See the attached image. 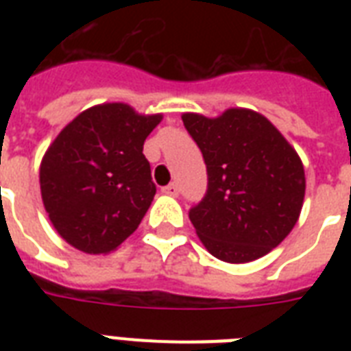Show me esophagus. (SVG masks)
<instances>
[{
	"instance_id": "34e87169",
	"label": "esophagus",
	"mask_w": 351,
	"mask_h": 351,
	"mask_svg": "<svg viewBox=\"0 0 351 351\" xmlns=\"http://www.w3.org/2000/svg\"><path fill=\"white\" fill-rule=\"evenodd\" d=\"M162 191H164L165 195H169V197H176V195L180 193V187H178V184L173 182V184H169V186H165Z\"/></svg>"
}]
</instances>
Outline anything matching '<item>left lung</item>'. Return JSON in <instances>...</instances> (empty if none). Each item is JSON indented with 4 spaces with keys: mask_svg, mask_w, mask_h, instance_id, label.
<instances>
[{
    "mask_svg": "<svg viewBox=\"0 0 351 351\" xmlns=\"http://www.w3.org/2000/svg\"><path fill=\"white\" fill-rule=\"evenodd\" d=\"M182 121L208 169V191L189 209L202 244L231 264L269 253L302 209L299 154L271 121L250 109H228L219 118L186 112Z\"/></svg>",
    "mask_w": 351,
    "mask_h": 351,
    "instance_id": "obj_1",
    "label": "left lung"
}]
</instances>
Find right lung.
Instances as JSON below:
<instances>
[{
	"mask_svg": "<svg viewBox=\"0 0 351 351\" xmlns=\"http://www.w3.org/2000/svg\"><path fill=\"white\" fill-rule=\"evenodd\" d=\"M162 114L125 104L90 107L47 149L40 167L43 206L54 230L76 250L100 255L134 233L156 186L143 142Z\"/></svg>",
	"mask_w": 351,
	"mask_h": 351,
	"instance_id": "obj_1",
	"label": "right lung"
}]
</instances>
